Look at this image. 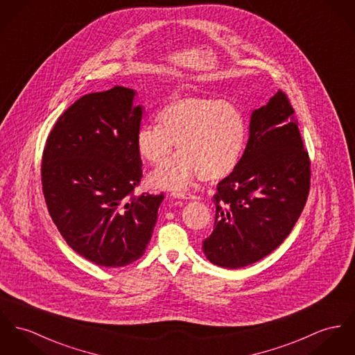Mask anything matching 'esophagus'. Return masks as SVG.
I'll use <instances>...</instances> for the list:
<instances>
[{
    "instance_id": "34e87169",
    "label": "esophagus",
    "mask_w": 355,
    "mask_h": 355,
    "mask_svg": "<svg viewBox=\"0 0 355 355\" xmlns=\"http://www.w3.org/2000/svg\"><path fill=\"white\" fill-rule=\"evenodd\" d=\"M173 197H174V198H181V200H193V198H194V196H191L189 193H185V191L173 193Z\"/></svg>"
}]
</instances>
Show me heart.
<instances>
[{"mask_svg": "<svg viewBox=\"0 0 355 355\" xmlns=\"http://www.w3.org/2000/svg\"><path fill=\"white\" fill-rule=\"evenodd\" d=\"M159 124H143L137 131L139 155L162 164L148 177L157 189L180 191L201 177L208 182L224 180L243 157L247 139L245 114L231 101L188 96L170 101L158 113Z\"/></svg>", "mask_w": 355, "mask_h": 355, "instance_id": "b5f03b06", "label": "heart"}]
</instances>
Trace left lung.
Wrapping results in <instances>:
<instances>
[{
  "label": "left lung",
  "mask_w": 355,
  "mask_h": 355,
  "mask_svg": "<svg viewBox=\"0 0 355 355\" xmlns=\"http://www.w3.org/2000/svg\"><path fill=\"white\" fill-rule=\"evenodd\" d=\"M278 90L252 110L241 164L218 184L214 232L202 242L209 262L239 269L269 255L300 218L311 168L299 123Z\"/></svg>",
  "instance_id": "1"
}]
</instances>
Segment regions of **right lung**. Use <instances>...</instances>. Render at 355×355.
I'll return each mask as SVG.
<instances>
[{
  "instance_id": "1",
  "label": "right lung",
  "mask_w": 355,
  "mask_h": 355,
  "mask_svg": "<svg viewBox=\"0 0 355 355\" xmlns=\"http://www.w3.org/2000/svg\"><path fill=\"white\" fill-rule=\"evenodd\" d=\"M137 92L114 86L85 94L56 121L42 161L49 212L67 245L104 268L139 259L164 194L134 196L141 178Z\"/></svg>"
}]
</instances>
